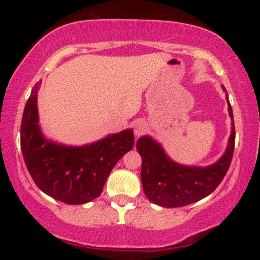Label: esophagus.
Returning <instances> with one entry per match:
<instances>
[{
    "mask_svg": "<svg viewBox=\"0 0 260 260\" xmlns=\"http://www.w3.org/2000/svg\"><path fill=\"white\" fill-rule=\"evenodd\" d=\"M148 131V124L146 121H140L138 124L135 125V128H134V134L136 138H140V136H142L143 134H146Z\"/></svg>",
    "mask_w": 260,
    "mask_h": 260,
    "instance_id": "1",
    "label": "esophagus"
}]
</instances>
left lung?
Returning <instances> with one entry per match:
<instances>
[{
    "label": "left lung",
    "mask_w": 260,
    "mask_h": 260,
    "mask_svg": "<svg viewBox=\"0 0 260 260\" xmlns=\"http://www.w3.org/2000/svg\"><path fill=\"white\" fill-rule=\"evenodd\" d=\"M227 102L232 118V134L225 155L213 165H179L166 156L160 144L150 136L138 140L136 149L142 157L141 181L149 201L164 208H180L204 199L219 186L230 169L235 147L234 117L228 96Z\"/></svg>",
    "instance_id": "left-lung-1"
}]
</instances>
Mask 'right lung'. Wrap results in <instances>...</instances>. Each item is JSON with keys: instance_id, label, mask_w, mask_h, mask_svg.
<instances>
[{"instance_id": "right-lung-1", "label": "right lung", "mask_w": 260, "mask_h": 260, "mask_svg": "<svg viewBox=\"0 0 260 260\" xmlns=\"http://www.w3.org/2000/svg\"><path fill=\"white\" fill-rule=\"evenodd\" d=\"M35 83L25 105L20 127V147L26 167L37 186L52 199L77 205L101 195L110 172L133 149L132 129L83 147H65L43 138L38 125Z\"/></svg>"}]
</instances>
